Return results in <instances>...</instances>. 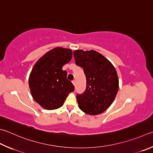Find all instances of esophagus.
<instances>
[{
	"label": "esophagus",
	"mask_w": 153,
	"mask_h": 153,
	"mask_svg": "<svg viewBox=\"0 0 153 153\" xmlns=\"http://www.w3.org/2000/svg\"><path fill=\"white\" fill-rule=\"evenodd\" d=\"M72 82H73V84L75 86V85H76V80H73V81H72Z\"/></svg>",
	"instance_id": "esophagus-1"
}]
</instances>
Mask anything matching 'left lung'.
Listing matches in <instances>:
<instances>
[{"label": "left lung", "mask_w": 153, "mask_h": 153, "mask_svg": "<svg viewBox=\"0 0 153 153\" xmlns=\"http://www.w3.org/2000/svg\"><path fill=\"white\" fill-rule=\"evenodd\" d=\"M73 54L76 65L83 68L86 79L85 91L76 94L79 107L88 114L102 113L111 106L119 91L115 68L95 51L76 50Z\"/></svg>", "instance_id": "obj_1"}]
</instances>
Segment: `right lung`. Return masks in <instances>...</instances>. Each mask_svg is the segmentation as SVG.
<instances>
[{
	"label": "right lung",
	"mask_w": 153,
	"mask_h": 153,
	"mask_svg": "<svg viewBox=\"0 0 153 153\" xmlns=\"http://www.w3.org/2000/svg\"><path fill=\"white\" fill-rule=\"evenodd\" d=\"M72 56V50L56 47L40 58L32 69L28 79L30 93L42 108L54 110L60 107L74 90L67 79V72L62 69Z\"/></svg>",
	"instance_id": "1"
}]
</instances>
